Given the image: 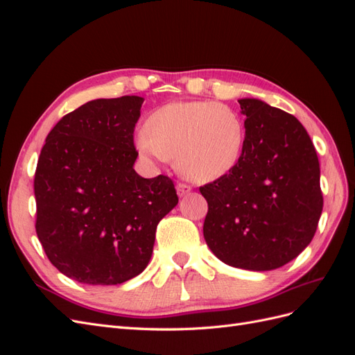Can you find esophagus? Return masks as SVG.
Instances as JSON below:
<instances>
[{
  "label": "esophagus",
  "instance_id": "34e87169",
  "mask_svg": "<svg viewBox=\"0 0 355 355\" xmlns=\"http://www.w3.org/2000/svg\"><path fill=\"white\" fill-rule=\"evenodd\" d=\"M176 189H178V196H179V197H184V196H187L188 192L191 191V185L184 184V182H180V184H178Z\"/></svg>",
  "mask_w": 355,
  "mask_h": 355
}]
</instances>
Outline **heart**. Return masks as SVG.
Returning a JSON list of instances; mask_svg holds the SVG:
<instances>
[{
  "label": "heart",
  "instance_id": "heart-1",
  "mask_svg": "<svg viewBox=\"0 0 355 355\" xmlns=\"http://www.w3.org/2000/svg\"><path fill=\"white\" fill-rule=\"evenodd\" d=\"M139 133L144 155L163 159L176 155L178 168L194 180L218 179L239 163L244 145L241 116L220 103L171 102L148 116Z\"/></svg>",
  "mask_w": 355,
  "mask_h": 355
}]
</instances>
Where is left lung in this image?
<instances>
[{"instance_id": "1", "label": "left lung", "mask_w": 355, "mask_h": 355, "mask_svg": "<svg viewBox=\"0 0 355 355\" xmlns=\"http://www.w3.org/2000/svg\"><path fill=\"white\" fill-rule=\"evenodd\" d=\"M243 153L227 175L200 187L209 210L202 234L235 268L270 271L313 240L323 210L320 163L296 116L257 99H240Z\"/></svg>"}]
</instances>
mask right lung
<instances>
[{
    "instance_id": "1",
    "label": "right lung",
    "mask_w": 355,
    "mask_h": 355,
    "mask_svg": "<svg viewBox=\"0 0 355 355\" xmlns=\"http://www.w3.org/2000/svg\"><path fill=\"white\" fill-rule=\"evenodd\" d=\"M144 98L96 99L62 116L37 163L35 230L72 280L121 284L153 254L158 222L179 198L168 176H139L135 125Z\"/></svg>"
}]
</instances>
